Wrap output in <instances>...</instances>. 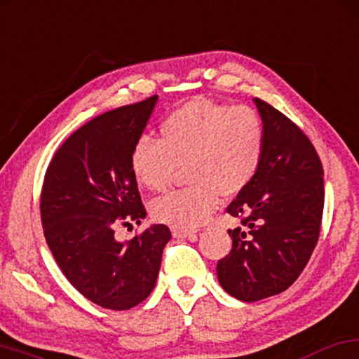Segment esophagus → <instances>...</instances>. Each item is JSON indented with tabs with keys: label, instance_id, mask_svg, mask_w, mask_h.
Segmentation results:
<instances>
[{
	"label": "esophagus",
	"instance_id": "esophagus-1",
	"mask_svg": "<svg viewBox=\"0 0 359 359\" xmlns=\"http://www.w3.org/2000/svg\"><path fill=\"white\" fill-rule=\"evenodd\" d=\"M171 232H173V236L178 237V239H186V237H194V236H196V231L183 229V227H173V229H171Z\"/></svg>",
	"mask_w": 359,
	"mask_h": 359
}]
</instances>
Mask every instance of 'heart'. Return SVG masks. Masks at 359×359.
Returning a JSON list of instances; mask_svg holds the SVG:
<instances>
[{
  "instance_id": "obj_1",
  "label": "heart",
  "mask_w": 359,
  "mask_h": 359,
  "mask_svg": "<svg viewBox=\"0 0 359 359\" xmlns=\"http://www.w3.org/2000/svg\"><path fill=\"white\" fill-rule=\"evenodd\" d=\"M160 133L161 140H137L130 168L142 188L160 193L186 166L191 184L151 203V216L175 227L206 222L219 206L221 194L241 193L262 161L264 125L248 105L191 99L163 120Z\"/></svg>"
}]
</instances>
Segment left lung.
Returning <instances> with one entry per match:
<instances>
[{
  "mask_svg": "<svg viewBox=\"0 0 359 359\" xmlns=\"http://www.w3.org/2000/svg\"><path fill=\"white\" fill-rule=\"evenodd\" d=\"M264 125L262 161L227 206L241 226L217 262L221 287L242 302L287 290L313 252L322 224L323 166L309 137L267 102L254 99Z\"/></svg>",
  "mask_w": 359,
  "mask_h": 359,
  "instance_id": "1",
  "label": "left lung"
}]
</instances>
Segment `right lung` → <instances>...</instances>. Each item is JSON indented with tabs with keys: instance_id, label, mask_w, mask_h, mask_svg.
Wrapping results in <instances>:
<instances>
[{
	"instance_id": "obj_1",
	"label": "right lung",
	"mask_w": 359,
	"mask_h": 359,
	"mask_svg": "<svg viewBox=\"0 0 359 359\" xmlns=\"http://www.w3.org/2000/svg\"><path fill=\"white\" fill-rule=\"evenodd\" d=\"M156 102L153 95L82 125L55 151L44 176L46 242L67 280L104 309L128 310L150 295L171 239L165 224L132 241L115 239L118 224H140L147 216L130 156Z\"/></svg>"
}]
</instances>
